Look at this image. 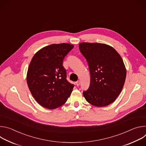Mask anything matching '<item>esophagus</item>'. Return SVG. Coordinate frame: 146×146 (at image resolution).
I'll use <instances>...</instances> for the list:
<instances>
[{"mask_svg":"<svg viewBox=\"0 0 146 146\" xmlns=\"http://www.w3.org/2000/svg\"><path fill=\"white\" fill-rule=\"evenodd\" d=\"M80 81H76V86H77V87L80 86Z\"/></svg>","mask_w":146,"mask_h":146,"instance_id":"1","label":"esophagus"}]
</instances>
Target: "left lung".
I'll list each match as a JSON object with an SVG mask.
<instances>
[{
  "instance_id": "obj_1",
  "label": "left lung",
  "mask_w": 146,
  "mask_h": 146,
  "mask_svg": "<svg viewBox=\"0 0 146 146\" xmlns=\"http://www.w3.org/2000/svg\"><path fill=\"white\" fill-rule=\"evenodd\" d=\"M79 49L88 62L91 74L90 87L83 95L96 107L110 105L121 93L126 78L127 71L121 56L105 44L81 43Z\"/></svg>"
}]
</instances>
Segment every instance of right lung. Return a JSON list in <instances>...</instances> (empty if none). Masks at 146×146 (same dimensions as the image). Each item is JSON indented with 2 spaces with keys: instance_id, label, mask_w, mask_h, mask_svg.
Masks as SVG:
<instances>
[{
  "instance_id": "add662e5",
  "label": "right lung",
  "mask_w": 146,
  "mask_h": 146,
  "mask_svg": "<svg viewBox=\"0 0 146 146\" xmlns=\"http://www.w3.org/2000/svg\"><path fill=\"white\" fill-rule=\"evenodd\" d=\"M74 46L62 43L41 48L32 59L27 73V84L35 100L48 109L63 105L74 86L66 79L63 60Z\"/></svg>"
}]
</instances>
